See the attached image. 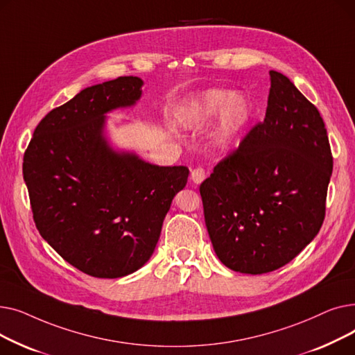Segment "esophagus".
<instances>
[{
    "instance_id": "1",
    "label": "esophagus",
    "mask_w": 355,
    "mask_h": 355,
    "mask_svg": "<svg viewBox=\"0 0 355 355\" xmlns=\"http://www.w3.org/2000/svg\"><path fill=\"white\" fill-rule=\"evenodd\" d=\"M206 178V170H204L202 166H197L191 171V180L194 184H200Z\"/></svg>"
}]
</instances>
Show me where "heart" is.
I'll list each match as a JSON object with an SVG mask.
<instances>
[{
	"instance_id": "b5f03b06",
	"label": "heart",
	"mask_w": 355,
	"mask_h": 355,
	"mask_svg": "<svg viewBox=\"0 0 355 355\" xmlns=\"http://www.w3.org/2000/svg\"><path fill=\"white\" fill-rule=\"evenodd\" d=\"M221 114V132L226 138L234 135L250 118V105L240 95L211 89L204 92L190 106L187 122L190 126H200L211 122Z\"/></svg>"
}]
</instances>
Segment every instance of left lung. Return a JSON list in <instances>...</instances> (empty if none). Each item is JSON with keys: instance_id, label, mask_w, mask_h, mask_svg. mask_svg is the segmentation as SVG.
<instances>
[{"instance_id": "1", "label": "left lung", "mask_w": 355, "mask_h": 355, "mask_svg": "<svg viewBox=\"0 0 355 355\" xmlns=\"http://www.w3.org/2000/svg\"><path fill=\"white\" fill-rule=\"evenodd\" d=\"M269 73L263 122L200 185L217 257L232 270L250 275L285 266L318 234L332 174L318 109L285 74Z\"/></svg>"}]
</instances>
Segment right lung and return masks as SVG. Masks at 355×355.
Masks as SVG:
<instances>
[{
    "label": "right lung",
    "mask_w": 355,
    "mask_h": 355,
    "mask_svg": "<svg viewBox=\"0 0 355 355\" xmlns=\"http://www.w3.org/2000/svg\"><path fill=\"white\" fill-rule=\"evenodd\" d=\"M123 76L83 89L34 129L23 175L37 230L66 262L95 277H122L154 253L187 166H158L116 154L102 132L105 114L141 98Z\"/></svg>",
    "instance_id": "add662e5"
}]
</instances>
